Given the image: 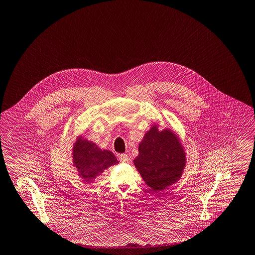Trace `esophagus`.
<instances>
[{"label": "esophagus", "mask_w": 255, "mask_h": 255, "mask_svg": "<svg viewBox=\"0 0 255 255\" xmlns=\"http://www.w3.org/2000/svg\"><path fill=\"white\" fill-rule=\"evenodd\" d=\"M119 160H120V162H122V163H127V162H129V157H128V155H126V154H121V155L119 156Z\"/></svg>", "instance_id": "34e87169"}]
</instances>
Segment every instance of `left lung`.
<instances>
[{"instance_id": "left-lung-1", "label": "left lung", "mask_w": 255, "mask_h": 255, "mask_svg": "<svg viewBox=\"0 0 255 255\" xmlns=\"http://www.w3.org/2000/svg\"><path fill=\"white\" fill-rule=\"evenodd\" d=\"M134 165L145 183L154 191H162L182 176L186 157L181 142L170 130L154 126L139 144Z\"/></svg>"}]
</instances>
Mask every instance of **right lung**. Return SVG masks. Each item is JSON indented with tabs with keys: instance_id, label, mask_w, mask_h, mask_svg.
Listing matches in <instances>:
<instances>
[{
	"instance_id": "obj_1",
	"label": "right lung",
	"mask_w": 255,
	"mask_h": 255,
	"mask_svg": "<svg viewBox=\"0 0 255 255\" xmlns=\"http://www.w3.org/2000/svg\"><path fill=\"white\" fill-rule=\"evenodd\" d=\"M73 163L80 176L90 182L103 170L118 162L112 152L100 150L94 143L87 140H79L73 148Z\"/></svg>"
}]
</instances>
